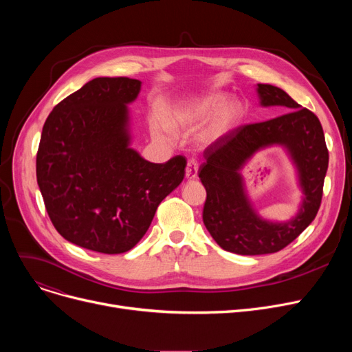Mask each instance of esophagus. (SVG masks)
Wrapping results in <instances>:
<instances>
[{"label": "esophagus", "instance_id": "obj_1", "mask_svg": "<svg viewBox=\"0 0 352 352\" xmlns=\"http://www.w3.org/2000/svg\"><path fill=\"white\" fill-rule=\"evenodd\" d=\"M197 174H198V162L195 160H190L186 168V177L188 179H194L197 178Z\"/></svg>", "mask_w": 352, "mask_h": 352}]
</instances>
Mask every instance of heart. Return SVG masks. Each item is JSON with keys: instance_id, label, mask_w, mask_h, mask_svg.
Returning <instances> with one entry per match:
<instances>
[{"instance_id": "obj_1", "label": "heart", "mask_w": 352, "mask_h": 352, "mask_svg": "<svg viewBox=\"0 0 352 352\" xmlns=\"http://www.w3.org/2000/svg\"><path fill=\"white\" fill-rule=\"evenodd\" d=\"M210 117L201 140L212 142L227 135L241 118V108L235 102H228L224 96H208L190 102H181L164 113V121L173 133H188L204 124ZM153 134L160 140H166L168 134L161 122L153 124Z\"/></svg>"}]
</instances>
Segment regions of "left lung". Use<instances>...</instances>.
I'll return each instance as SVG.
<instances>
[{
	"instance_id": "left-lung-1",
	"label": "left lung",
	"mask_w": 352,
	"mask_h": 352,
	"mask_svg": "<svg viewBox=\"0 0 352 352\" xmlns=\"http://www.w3.org/2000/svg\"><path fill=\"white\" fill-rule=\"evenodd\" d=\"M261 105H280L285 114L264 122L232 129L204 151L199 166L207 199L204 224L226 251L239 255L272 254L285 248L316 218L328 168V150L318 117L301 108L287 92L270 84H258ZM285 146L299 170L305 199L299 214L288 223H270L256 215L245 194L239 170L261 147Z\"/></svg>"
}]
</instances>
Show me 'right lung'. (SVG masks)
Returning <instances> with one entry per match:
<instances>
[{"label":"right lung","mask_w":352,"mask_h":352,"mask_svg":"<svg viewBox=\"0 0 352 352\" xmlns=\"http://www.w3.org/2000/svg\"><path fill=\"white\" fill-rule=\"evenodd\" d=\"M141 81L100 77L54 107L36 153V182L67 241L121 254L150 228L160 202L186 174V157L165 164L129 148L128 108Z\"/></svg>","instance_id":"add662e5"}]
</instances>
